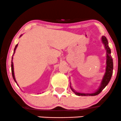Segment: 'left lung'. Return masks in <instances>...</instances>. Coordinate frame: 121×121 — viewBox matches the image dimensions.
Listing matches in <instances>:
<instances>
[{
	"label": "left lung",
	"mask_w": 121,
	"mask_h": 121,
	"mask_svg": "<svg viewBox=\"0 0 121 121\" xmlns=\"http://www.w3.org/2000/svg\"><path fill=\"white\" fill-rule=\"evenodd\" d=\"M102 40L103 43H104V47H105L106 49V53H107V60H106V73L104 75V77L103 78V80H102L101 86H100V88L99 90H97L96 92L95 93H92V94H83V93H79L76 92L73 89L71 88V90L76 95L78 96H95V95H97L99 94H100L102 92V90H103L106 87V86L109 83L110 79H111V76L112 75V71H113V61H112V57L111 56V50H110L109 46H108V43L107 39L106 38L105 36H102Z\"/></svg>",
	"instance_id": "1"
}]
</instances>
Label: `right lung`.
Returning a JSON list of instances; mask_svg holds the SVG:
<instances>
[{
	"label": "right lung",
	"instance_id": "obj_1",
	"mask_svg": "<svg viewBox=\"0 0 121 121\" xmlns=\"http://www.w3.org/2000/svg\"><path fill=\"white\" fill-rule=\"evenodd\" d=\"M17 46H18V44H17V45L15 46V48H14V53H13V55H14V53H15V50H16V48H17ZM12 60H13V57H12ZM11 72H12V76H13V79H14V81H15V82H16V83H17V82H16V80H15V76H14V67H13V61H11Z\"/></svg>",
	"mask_w": 121,
	"mask_h": 121
}]
</instances>
